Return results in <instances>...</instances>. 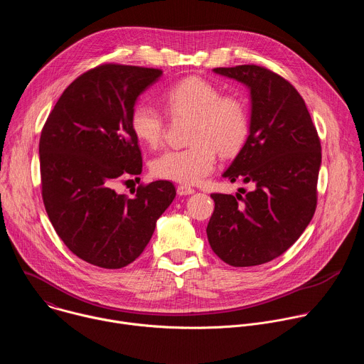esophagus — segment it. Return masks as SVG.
<instances>
[{
	"label": "esophagus",
	"instance_id": "esophagus-1",
	"mask_svg": "<svg viewBox=\"0 0 364 364\" xmlns=\"http://www.w3.org/2000/svg\"><path fill=\"white\" fill-rule=\"evenodd\" d=\"M194 193V188H191V187H188V186H178L177 187V194L178 196H190V194H193Z\"/></svg>",
	"mask_w": 364,
	"mask_h": 364
}]
</instances>
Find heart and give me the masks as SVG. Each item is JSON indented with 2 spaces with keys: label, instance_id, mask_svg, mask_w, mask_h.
I'll return each mask as SVG.
<instances>
[{
  "label": "heart",
  "instance_id": "obj_1",
  "mask_svg": "<svg viewBox=\"0 0 364 364\" xmlns=\"http://www.w3.org/2000/svg\"><path fill=\"white\" fill-rule=\"evenodd\" d=\"M166 112L171 118H190L188 142L181 149H167L151 161V173L164 180L197 184L216 167V149L232 155L240 149L249 132L245 100L232 93L220 95L212 82L191 76L170 86L164 95ZM135 138L149 148L164 136L166 117L151 103L139 102L131 112Z\"/></svg>",
  "mask_w": 364,
  "mask_h": 364
}]
</instances>
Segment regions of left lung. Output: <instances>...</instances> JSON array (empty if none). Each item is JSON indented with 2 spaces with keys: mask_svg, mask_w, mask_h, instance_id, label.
<instances>
[{
  "mask_svg": "<svg viewBox=\"0 0 364 364\" xmlns=\"http://www.w3.org/2000/svg\"><path fill=\"white\" fill-rule=\"evenodd\" d=\"M250 90L245 145L223 173L232 183H252L242 194L213 193L207 225L213 252L232 267L267 264L302 235L317 207L321 144L298 90L267 68H216Z\"/></svg>",
  "mask_w": 364,
  "mask_h": 364,
  "instance_id": "obj_1",
  "label": "left lung"
}]
</instances>
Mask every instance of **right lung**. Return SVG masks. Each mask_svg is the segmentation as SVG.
Returning a JSON list of instances; mask_svg holds the SVG:
<instances>
[{
    "mask_svg": "<svg viewBox=\"0 0 364 364\" xmlns=\"http://www.w3.org/2000/svg\"><path fill=\"white\" fill-rule=\"evenodd\" d=\"M161 75L114 63L90 69L66 87L43 127L46 212L63 243L95 267L119 269L134 262L176 197L166 180L141 184L134 197L114 190L121 177L136 180L142 171L131 112Z\"/></svg>",
    "mask_w": 364,
    "mask_h": 364,
    "instance_id": "obj_1",
    "label": "right lung"
}]
</instances>
